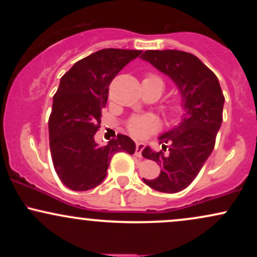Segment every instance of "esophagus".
<instances>
[{
	"instance_id": "obj_1",
	"label": "esophagus",
	"mask_w": 257,
	"mask_h": 257,
	"mask_svg": "<svg viewBox=\"0 0 257 257\" xmlns=\"http://www.w3.org/2000/svg\"><path fill=\"white\" fill-rule=\"evenodd\" d=\"M144 144L143 143H137V149H135V155L138 156V157H141V153H143V150H144Z\"/></svg>"
}]
</instances>
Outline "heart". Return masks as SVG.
I'll return each mask as SVG.
<instances>
[{
	"mask_svg": "<svg viewBox=\"0 0 257 257\" xmlns=\"http://www.w3.org/2000/svg\"><path fill=\"white\" fill-rule=\"evenodd\" d=\"M144 81H156L161 82L163 84V81L158 77V76L153 75V73H149ZM184 112V104L181 101H176L170 106V113L180 114ZM159 128V122L156 117L150 116V114H143V116H133L126 122V129L131 133L134 138L144 139L149 137L152 133L157 132Z\"/></svg>",
	"mask_w": 257,
	"mask_h": 257,
	"instance_id": "b5f03b06",
	"label": "heart"
}]
</instances>
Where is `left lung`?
Here are the masks:
<instances>
[{"label":"left lung","mask_w":257,"mask_h":257,"mask_svg":"<svg viewBox=\"0 0 257 257\" xmlns=\"http://www.w3.org/2000/svg\"><path fill=\"white\" fill-rule=\"evenodd\" d=\"M141 59L175 82L186 111L178 126L159 137L162 151L149 146L143 151L144 157L162 168L158 178L144 182L159 192L176 193L196 179L213 152L225 96L215 73L191 53L146 51Z\"/></svg>","instance_id":"8db88e82"}]
</instances>
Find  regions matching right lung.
Masks as SVG:
<instances>
[{
    "mask_svg": "<svg viewBox=\"0 0 257 257\" xmlns=\"http://www.w3.org/2000/svg\"><path fill=\"white\" fill-rule=\"evenodd\" d=\"M141 51L106 48L77 61L60 79L49 116V147L59 179L73 191H88L102 182L114 153L135 152V143L118 134L99 146L94 135L101 123L108 85Z\"/></svg>",
    "mask_w": 257,
    "mask_h": 257,
    "instance_id": "add662e5",
    "label": "right lung"
}]
</instances>
